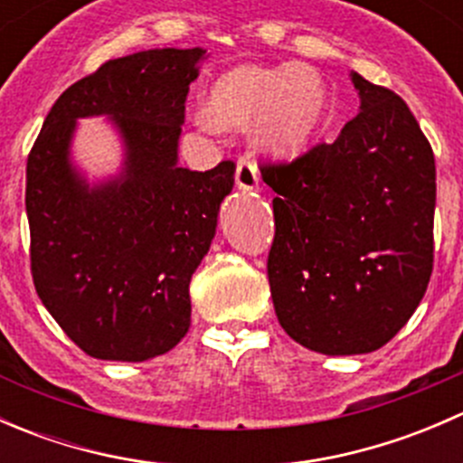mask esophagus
Masks as SVG:
<instances>
[{"label": "esophagus", "mask_w": 463, "mask_h": 463, "mask_svg": "<svg viewBox=\"0 0 463 463\" xmlns=\"http://www.w3.org/2000/svg\"><path fill=\"white\" fill-rule=\"evenodd\" d=\"M235 184L241 190H255L260 185L258 165H255V161L250 156H240V161H237Z\"/></svg>", "instance_id": "obj_1"}]
</instances>
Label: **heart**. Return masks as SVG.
<instances>
[{"mask_svg":"<svg viewBox=\"0 0 463 463\" xmlns=\"http://www.w3.org/2000/svg\"><path fill=\"white\" fill-rule=\"evenodd\" d=\"M325 111V87L318 73L302 64L273 69L240 67L213 87L203 125L244 128L260 118L261 147L288 156L305 147Z\"/></svg>","mask_w":463,"mask_h":463,"instance_id":"b5f03b06","label":"heart"}]
</instances>
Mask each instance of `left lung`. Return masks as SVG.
I'll return each instance as SVG.
<instances>
[{
    "label": "left lung",
    "mask_w": 463,
    "mask_h": 463,
    "mask_svg": "<svg viewBox=\"0 0 463 463\" xmlns=\"http://www.w3.org/2000/svg\"><path fill=\"white\" fill-rule=\"evenodd\" d=\"M352 80L361 111L334 143L260 163L275 193L266 261L275 316L296 343L331 356L390 343L434 264L432 145L403 98Z\"/></svg>",
    "instance_id": "8db88e82"
}]
</instances>
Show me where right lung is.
I'll list each match as a JSON object with an SVG mask.
<instances>
[{
    "label": "right lung",
    "instance_id": "obj_1",
    "mask_svg": "<svg viewBox=\"0 0 463 463\" xmlns=\"http://www.w3.org/2000/svg\"><path fill=\"white\" fill-rule=\"evenodd\" d=\"M203 49H154L100 64L51 107L26 161L31 275L64 334L100 361H147L190 326V278L208 253L235 163L176 165ZM115 116L120 182L89 191L66 161L72 120Z\"/></svg>",
    "mask_w": 463,
    "mask_h": 463
}]
</instances>
